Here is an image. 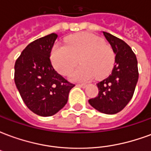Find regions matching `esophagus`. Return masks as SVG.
I'll use <instances>...</instances> for the list:
<instances>
[{"instance_id": "34e87169", "label": "esophagus", "mask_w": 151, "mask_h": 151, "mask_svg": "<svg viewBox=\"0 0 151 151\" xmlns=\"http://www.w3.org/2000/svg\"><path fill=\"white\" fill-rule=\"evenodd\" d=\"M77 86H78V87H82V88H85L86 86V84H77Z\"/></svg>"}]
</instances>
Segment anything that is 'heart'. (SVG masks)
<instances>
[{
	"mask_svg": "<svg viewBox=\"0 0 151 151\" xmlns=\"http://www.w3.org/2000/svg\"><path fill=\"white\" fill-rule=\"evenodd\" d=\"M81 65L73 71L70 79L87 82L96 77L107 75L113 68L115 53L108 43L99 36L82 32L67 39L66 45L56 44L51 52V60L56 71L68 75L78 63Z\"/></svg>",
	"mask_w": 151,
	"mask_h": 151,
	"instance_id": "obj_1",
	"label": "heart"
}]
</instances>
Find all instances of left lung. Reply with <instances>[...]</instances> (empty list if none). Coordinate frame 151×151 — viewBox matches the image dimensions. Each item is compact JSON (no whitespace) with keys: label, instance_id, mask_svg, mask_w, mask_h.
<instances>
[{"label":"left lung","instance_id":"left-lung-1","mask_svg":"<svg viewBox=\"0 0 151 151\" xmlns=\"http://www.w3.org/2000/svg\"><path fill=\"white\" fill-rule=\"evenodd\" d=\"M116 53V65L107 78L99 82V94L89 104L100 112L116 114L125 108L132 99L138 80L136 55L124 41L104 31Z\"/></svg>","mask_w":151,"mask_h":151}]
</instances>
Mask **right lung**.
Instances as JSON below:
<instances>
[{"instance_id": "add662e5", "label": "right lung", "mask_w": 151, "mask_h": 151, "mask_svg": "<svg viewBox=\"0 0 151 151\" xmlns=\"http://www.w3.org/2000/svg\"><path fill=\"white\" fill-rule=\"evenodd\" d=\"M58 35L55 33L28 44L16 60L14 82L25 104L41 116H50L68 101L74 84L54 69L50 54Z\"/></svg>"}]
</instances>
